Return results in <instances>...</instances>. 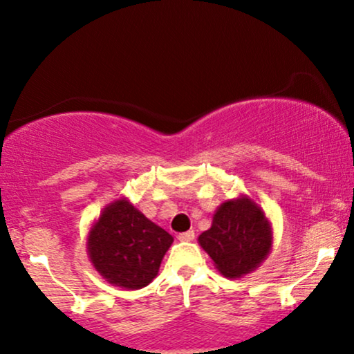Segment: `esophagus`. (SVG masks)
Here are the masks:
<instances>
[{
  "label": "esophagus",
  "mask_w": 354,
  "mask_h": 354,
  "mask_svg": "<svg viewBox=\"0 0 354 354\" xmlns=\"http://www.w3.org/2000/svg\"><path fill=\"white\" fill-rule=\"evenodd\" d=\"M194 232H192V230H189V232H185V233H180L178 234V239H180V241H186V243H189V241H192V239H194Z\"/></svg>",
  "instance_id": "1"
}]
</instances>
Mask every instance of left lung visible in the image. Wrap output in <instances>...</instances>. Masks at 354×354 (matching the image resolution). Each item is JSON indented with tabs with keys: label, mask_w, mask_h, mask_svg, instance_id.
Listing matches in <instances>:
<instances>
[{
	"label": "left lung",
	"mask_w": 354,
	"mask_h": 354,
	"mask_svg": "<svg viewBox=\"0 0 354 354\" xmlns=\"http://www.w3.org/2000/svg\"><path fill=\"white\" fill-rule=\"evenodd\" d=\"M272 241L270 221L246 196L223 202L210 228L199 236L202 249L226 279H239L256 270L270 252Z\"/></svg>",
	"instance_id": "left-lung-1"
}]
</instances>
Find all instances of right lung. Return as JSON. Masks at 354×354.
Returning a JSON list of instances; mask_svg holds the SVG:
<instances>
[{
	"label": "right lung",
	"mask_w": 354,
	"mask_h": 354,
	"mask_svg": "<svg viewBox=\"0 0 354 354\" xmlns=\"http://www.w3.org/2000/svg\"><path fill=\"white\" fill-rule=\"evenodd\" d=\"M171 243V234L122 197L106 205L93 223L87 252L92 266L108 283L139 290L157 277Z\"/></svg>",
	"instance_id": "right-lung-1"
}]
</instances>
